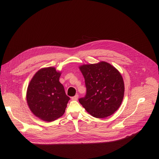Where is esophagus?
<instances>
[{
  "label": "esophagus",
  "instance_id": "esophagus-1",
  "mask_svg": "<svg viewBox=\"0 0 159 159\" xmlns=\"http://www.w3.org/2000/svg\"><path fill=\"white\" fill-rule=\"evenodd\" d=\"M71 100H72V101H77V100H78V95H75L74 97H71Z\"/></svg>",
  "mask_w": 159,
  "mask_h": 159
}]
</instances>
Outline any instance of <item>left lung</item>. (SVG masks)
<instances>
[{
  "label": "left lung",
  "mask_w": 159,
  "mask_h": 159,
  "mask_svg": "<svg viewBox=\"0 0 159 159\" xmlns=\"http://www.w3.org/2000/svg\"><path fill=\"white\" fill-rule=\"evenodd\" d=\"M85 79L86 95L79 101L88 113L102 119L113 115L121 105L124 83L120 73L104 61L79 66Z\"/></svg>",
  "instance_id": "left-lung-1"
}]
</instances>
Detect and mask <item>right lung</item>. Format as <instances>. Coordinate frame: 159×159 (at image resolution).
I'll return each mask as SVG.
<instances>
[{
	"label": "right lung",
	"mask_w": 159,
	"mask_h": 159,
	"mask_svg": "<svg viewBox=\"0 0 159 159\" xmlns=\"http://www.w3.org/2000/svg\"><path fill=\"white\" fill-rule=\"evenodd\" d=\"M61 72L54 67L39 70L28 86L26 101L31 111L39 119L52 122L65 112L69 100L59 82Z\"/></svg>",
	"instance_id": "add662e5"
}]
</instances>
